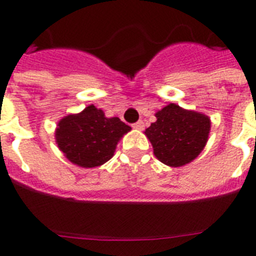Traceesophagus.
Here are the masks:
<instances>
[{
    "mask_svg": "<svg viewBox=\"0 0 256 256\" xmlns=\"http://www.w3.org/2000/svg\"><path fill=\"white\" fill-rule=\"evenodd\" d=\"M132 128H136V130H144V120H138V122H136V124H132Z\"/></svg>",
    "mask_w": 256,
    "mask_h": 256,
    "instance_id": "obj_1",
    "label": "esophagus"
}]
</instances>
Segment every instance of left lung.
<instances>
[{
  "mask_svg": "<svg viewBox=\"0 0 256 256\" xmlns=\"http://www.w3.org/2000/svg\"><path fill=\"white\" fill-rule=\"evenodd\" d=\"M156 120L146 130L154 156L170 168L190 164L202 152L211 130L210 118L203 112L168 104L156 112Z\"/></svg>",
  "mask_w": 256,
  "mask_h": 256,
  "instance_id": "8db88e82",
  "label": "left lung"
}]
</instances>
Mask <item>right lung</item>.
I'll use <instances>...</instances> for the list:
<instances>
[{"mask_svg": "<svg viewBox=\"0 0 256 256\" xmlns=\"http://www.w3.org/2000/svg\"><path fill=\"white\" fill-rule=\"evenodd\" d=\"M130 130L118 116L108 118L104 110L88 104L81 112L58 120L54 136L58 148L72 164L92 168L112 160L120 138Z\"/></svg>", "mask_w": 256, "mask_h": 256, "instance_id": "obj_1", "label": "right lung"}]
</instances>
